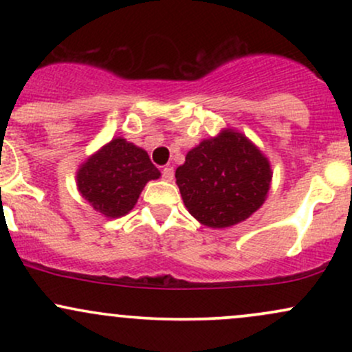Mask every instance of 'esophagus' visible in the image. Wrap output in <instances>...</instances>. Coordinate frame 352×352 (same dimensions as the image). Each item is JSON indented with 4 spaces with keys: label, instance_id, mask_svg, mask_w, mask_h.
<instances>
[{
    "label": "esophagus",
    "instance_id": "esophagus-1",
    "mask_svg": "<svg viewBox=\"0 0 352 352\" xmlns=\"http://www.w3.org/2000/svg\"><path fill=\"white\" fill-rule=\"evenodd\" d=\"M162 177H164V180L172 182L173 180V168L172 167H165L162 170Z\"/></svg>",
    "mask_w": 352,
    "mask_h": 352
}]
</instances>
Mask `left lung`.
I'll return each mask as SVG.
<instances>
[{
    "mask_svg": "<svg viewBox=\"0 0 352 352\" xmlns=\"http://www.w3.org/2000/svg\"><path fill=\"white\" fill-rule=\"evenodd\" d=\"M272 177L268 157L235 129L201 140L175 170L188 213L210 228H228L252 217L265 204Z\"/></svg>",
    "mask_w": 352,
    "mask_h": 352,
    "instance_id": "8db88e82",
    "label": "left lung"
}]
</instances>
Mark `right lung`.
Masks as SVG:
<instances>
[{"instance_id":"1","label":"right lung","mask_w":352,"mask_h":352,"mask_svg":"<svg viewBox=\"0 0 352 352\" xmlns=\"http://www.w3.org/2000/svg\"><path fill=\"white\" fill-rule=\"evenodd\" d=\"M159 177L144 148L116 137L79 165L76 185L96 212L119 218L135 207L145 184Z\"/></svg>"}]
</instances>
